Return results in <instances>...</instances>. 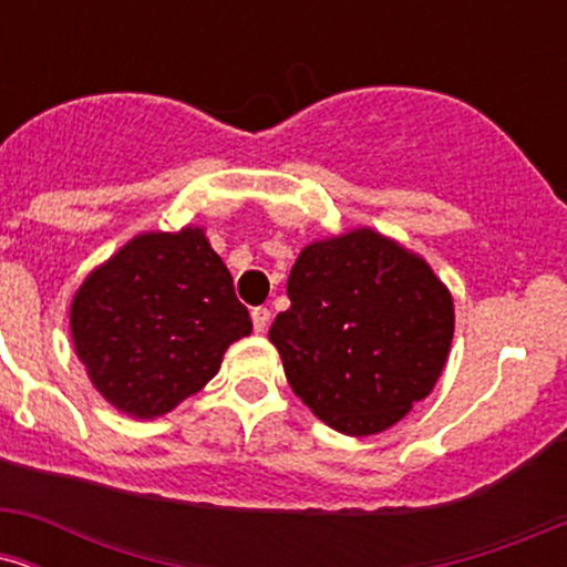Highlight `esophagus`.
Here are the masks:
<instances>
[{
	"label": "esophagus",
	"instance_id": "obj_1",
	"mask_svg": "<svg viewBox=\"0 0 567 567\" xmlns=\"http://www.w3.org/2000/svg\"><path fill=\"white\" fill-rule=\"evenodd\" d=\"M250 317H252V328H256V333H264V330L269 328L271 311L266 309V306H256V309L250 311Z\"/></svg>",
	"mask_w": 567,
	"mask_h": 567
}]
</instances>
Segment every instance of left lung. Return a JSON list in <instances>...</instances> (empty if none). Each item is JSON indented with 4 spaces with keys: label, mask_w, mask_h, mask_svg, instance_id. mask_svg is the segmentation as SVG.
I'll return each mask as SVG.
<instances>
[{
    "label": "left lung",
    "mask_w": 567,
    "mask_h": 567,
    "mask_svg": "<svg viewBox=\"0 0 567 567\" xmlns=\"http://www.w3.org/2000/svg\"><path fill=\"white\" fill-rule=\"evenodd\" d=\"M288 298L269 341L292 392L336 432H386L437 383L453 341V296L396 239L360 226L306 245Z\"/></svg>",
    "instance_id": "8db88e82"
}]
</instances>
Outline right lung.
I'll return each mask as SVG.
<instances>
[{
  "label": "right lung",
  "mask_w": 567,
  "mask_h": 567,
  "mask_svg": "<svg viewBox=\"0 0 567 567\" xmlns=\"http://www.w3.org/2000/svg\"><path fill=\"white\" fill-rule=\"evenodd\" d=\"M69 324L93 386L141 421L197 394L252 330L202 226L143 231L122 245L84 277Z\"/></svg>",
  "instance_id": "obj_1"
}]
</instances>
